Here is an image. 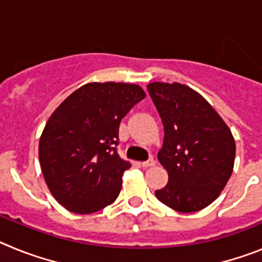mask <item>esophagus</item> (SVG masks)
Here are the masks:
<instances>
[{"label": "esophagus", "mask_w": 262, "mask_h": 262, "mask_svg": "<svg viewBox=\"0 0 262 262\" xmlns=\"http://www.w3.org/2000/svg\"><path fill=\"white\" fill-rule=\"evenodd\" d=\"M155 164H156V161H155L154 159H149V160H147V161H143L142 166L143 168H149V166H154Z\"/></svg>", "instance_id": "34e87169"}]
</instances>
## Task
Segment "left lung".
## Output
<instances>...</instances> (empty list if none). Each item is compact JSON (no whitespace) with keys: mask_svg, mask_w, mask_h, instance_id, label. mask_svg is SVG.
I'll return each instance as SVG.
<instances>
[{"mask_svg":"<svg viewBox=\"0 0 262 262\" xmlns=\"http://www.w3.org/2000/svg\"><path fill=\"white\" fill-rule=\"evenodd\" d=\"M164 126L157 154L168 184L157 200L178 212H195L211 205L230 180L236 144L230 127L198 92L178 82L147 85Z\"/></svg>","mask_w":262,"mask_h":262,"instance_id":"8db88e82","label":"left lung"}]
</instances>
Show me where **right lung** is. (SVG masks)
<instances>
[{
  "instance_id": "obj_1",
  "label": "right lung",
  "mask_w": 262,
  "mask_h": 262,
  "mask_svg": "<svg viewBox=\"0 0 262 262\" xmlns=\"http://www.w3.org/2000/svg\"><path fill=\"white\" fill-rule=\"evenodd\" d=\"M144 90L136 84L89 82L69 94L46 123L39 161L53 198L68 211L93 214L114 202L129 163L117 154L120 120Z\"/></svg>"
}]
</instances>
